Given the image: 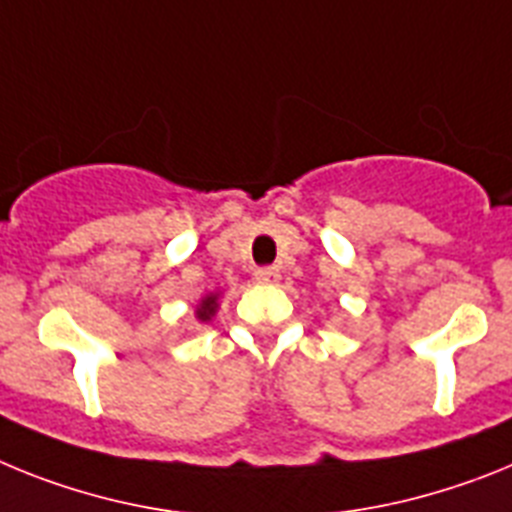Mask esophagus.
I'll use <instances>...</instances> for the list:
<instances>
[{
    "mask_svg": "<svg viewBox=\"0 0 512 512\" xmlns=\"http://www.w3.org/2000/svg\"><path fill=\"white\" fill-rule=\"evenodd\" d=\"M255 281L262 283V286H275V283L281 281V273H278V268H257Z\"/></svg>",
    "mask_w": 512,
    "mask_h": 512,
    "instance_id": "esophagus-1",
    "label": "esophagus"
}]
</instances>
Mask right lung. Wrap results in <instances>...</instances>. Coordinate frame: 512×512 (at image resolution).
Returning <instances> with one entry per match:
<instances>
[{
    "label": "right lung",
    "instance_id": "obj_1",
    "mask_svg": "<svg viewBox=\"0 0 512 512\" xmlns=\"http://www.w3.org/2000/svg\"><path fill=\"white\" fill-rule=\"evenodd\" d=\"M213 311H216V296H206V299H203V304L198 306V319H203V322H206V319H211Z\"/></svg>",
    "mask_w": 512,
    "mask_h": 512
}]
</instances>
